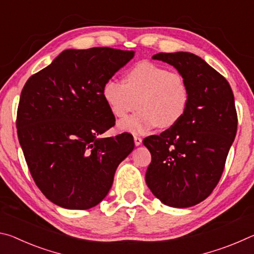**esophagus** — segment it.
Wrapping results in <instances>:
<instances>
[{"label": "esophagus", "instance_id": "esophagus-1", "mask_svg": "<svg viewBox=\"0 0 254 254\" xmlns=\"http://www.w3.org/2000/svg\"><path fill=\"white\" fill-rule=\"evenodd\" d=\"M134 143H135V145H140L141 143H142V139H141L140 136L134 135Z\"/></svg>", "mask_w": 254, "mask_h": 254}]
</instances>
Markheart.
<instances>
[{"label":"heart","instance_id":"heart-1","mask_svg":"<svg viewBox=\"0 0 254 254\" xmlns=\"http://www.w3.org/2000/svg\"><path fill=\"white\" fill-rule=\"evenodd\" d=\"M102 95L115 118L122 119L140 111L119 124L131 133H145L152 127L168 128L177 124L186 113L190 89L184 75L169 71L149 60L135 64L127 72L124 83L110 78L103 85Z\"/></svg>","mask_w":254,"mask_h":254}]
</instances>
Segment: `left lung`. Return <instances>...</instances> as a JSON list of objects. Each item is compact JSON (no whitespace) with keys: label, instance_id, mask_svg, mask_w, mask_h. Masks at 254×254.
Instances as JSON below:
<instances>
[{"label":"left lung","instance_id":"1","mask_svg":"<svg viewBox=\"0 0 254 254\" xmlns=\"http://www.w3.org/2000/svg\"><path fill=\"white\" fill-rule=\"evenodd\" d=\"M153 59L177 68L190 89L183 119L143 144L151 153L145 182L171 207H190L212 194L220 182L238 130L234 95L229 81L198 56L160 53Z\"/></svg>","mask_w":254,"mask_h":254}]
</instances>
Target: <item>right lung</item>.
<instances>
[{"label":"right lung","mask_w":254,"mask_h":254,"mask_svg":"<svg viewBox=\"0 0 254 254\" xmlns=\"http://www.w3.org/2000/svg\"><path fill=\"white\" fill-rule=\"evenodd\" d=\"M133 56L109 47L65 50L23 86L16 113L19 142L34 183L60 207L96 206L134 148L127 132L98 136L115 124L103 85Z\"/></svg>","instance_id":"add662e5"}]
</instances>
